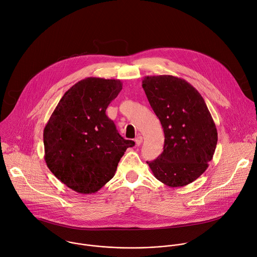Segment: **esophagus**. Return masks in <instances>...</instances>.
<instances>
[{"instance_id":"1","label":"esophagus","mask_w":257,"mask_h":257,"mask_svg":"<svg viewBox=\"0 0 257 257\" xmlns=\"http://www.w3.org/2000/svg\"><path fill=\"white\" fill-rule=\"evenodd\" d=\"M142 140H143L142 136H137V137L135 138V140H134V141H135L136 145H138V146H139V145L142 143Z\"/></svg>"}]
</instances>
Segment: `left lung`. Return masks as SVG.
I'll use <instances>...</instances> for the list:
<instances>
[{
    "mask_svg": "<svg viewBox=\"0 0 257 257\" xmlns=\"http://www.w3.org/2000/svg\"><path fill=\"white\" fill-rule=\"evenodd\" d=\"M142 88L164 132L163 152L146 161L164 185L179 188L196 181L212 160L218 133L201 94L173 75L145 76Z\"/></svg>",
    "mask_w": 257,
    "mask_h": 257,
    "instance_id": "obj_1",
    "label": "left lung"
}]
</instances>
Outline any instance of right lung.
<instances>
[{"label": "right lung", "mask_w": 257, "mask_h": 257, "mask_svg": "<svg viewBox=\"0 0 257 257\" xmlns=\"http://www.w3.org/2000/svg\"><path fill=\"white\" fill-rule=\"evenodd\" d=\"M121 90L119 79H81L63 95L44 128L46 164L76 193L98 192L115 176L126 149L135 144L124 139L106 115Z\"/></svg>", "instance_id": "add662e5"}]
</instances>
